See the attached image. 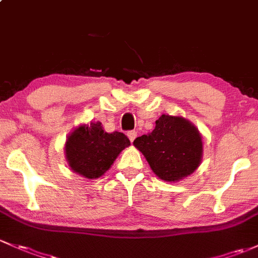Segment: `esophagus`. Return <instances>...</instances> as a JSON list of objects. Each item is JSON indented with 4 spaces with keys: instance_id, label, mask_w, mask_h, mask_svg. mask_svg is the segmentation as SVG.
Returning <instances> with one entry per match:
<instances>
[{
    "instance_id": "34e87169",
    "label": "esophagus",
    "mask_w": 258,
    "mask_h": 258,
    "mask_svg": "<svg viewBox=\"0 0 258 258\" xmlns=\"http://www.w3.org/2000/svg\"><path fill=\"white\" fill-rule=\"evenodd\" d=\"M127 136H128L130 141H131V142H134L135 138L137 137V132L136 131H130V132H127Z\"/></svg>"
}]
</instances>
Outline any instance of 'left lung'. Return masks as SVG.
I'll return each instance as SVG.
<instances>
[{
	"label": "left lung",
	"instance_id": "1",
	"mask_svg": "<svg viewBox=\"0 0 258 258\" xmlns=\"http://www.w3.org/2000/svg\"><path fill=\"white\" fill-rule=\"evenodd\" d=\"M134 145L146 157L154 174L165 181L188 177L202 162V135L181 116L162 115L153 131L137 137Z\"/></svg>",
	"mask_w": 258,
	"mask_h": 258
}]
</instances>
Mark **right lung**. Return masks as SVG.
<instances>
[{"mask_svg": "<svg viewBox=\"0 0 258 258\" xmlns=\"http://www.w3.org/2000/svg\"><path fill=\"white\" fill-rule=\"evenodd\" d=\"M131 145L122 132L107 134L101 122L81 124L68 136L65 158L73 172L88 179L106 173L124 148Z\"/></svg>", "mask_w": 258, "mask_h": 258, "instance_id": "right-lung-1", "label": "right lung"}]
</instances>
